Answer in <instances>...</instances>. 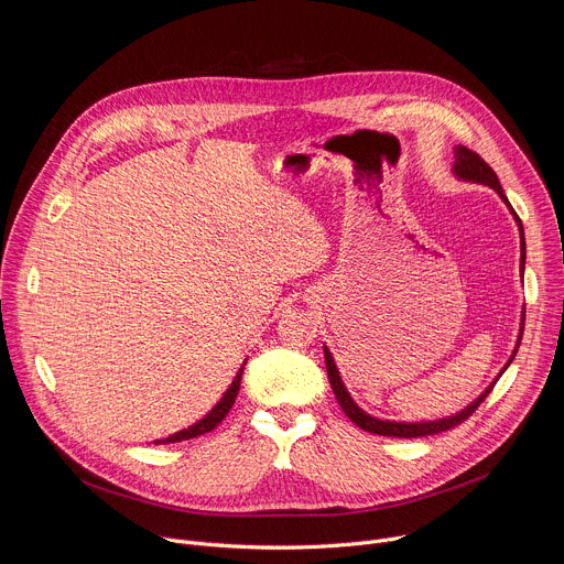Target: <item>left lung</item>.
<instances>
[{
    "mask_svg": "<svg viewBox=\"0 0 564 564\" xmlns=\"http://www.w3.org/2000/svg\"><path fill=\"white\" fill-rule=\"evenodd\" d=\"M453 153H455V163H453V176L457 178V181H464V183H475V185H485V187H491L500 198H502V203L509 207V212L513 214V220H516V225H518V231H520V272H524V259H527V243H524V227H522V223H520V218H518V214L513 212V207H511V203H509V198L505 196V189H502V185H500V181H498V176H496V172L485 163V160H481L475 151H470V149H466V147H462V144H455V149H453ZM522 324H520V333H518V341H516V348H513V352H511V357H509V361L505 364V368L498 372V377L481 390L468 406H464L459 413H455V415H448V417H440V420H424V422H394V420H381V417H375V415H370V413H366L357 401L352 399V394L348 392V388H346V383H344V379H341V372H339V368H337V361H335V357H333V352H330V348L324 344V355H326V370H328V379H330V386H333V390H335V394H337V401H339V406L344 409V413L359 426V429H364V431H368V433H375V435H386V437H424V435H435V433H442V431H448V429H453V426H457V424H462L464 420H468L473 413H475V409L481 404V401L487 399V394L494 390V386H496V381L502 377V372L511 366V361H513V357H516V352H518V348H520V341H522V330H524V314H522Z\"/></svg>",
    "mask_w": 564,
    "mask_h": 564,
    "instance_id": "obj_1",
    "label": "left lung"
}]
</instances>
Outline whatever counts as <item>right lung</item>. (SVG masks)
Wrapping results in <instances>:
<instances>
[{"label": "right lung", "instance_id": "add662e5", "mask_svg": "<svg viewBox=\"0 0 564 564\" xmlns=\"http://www.w3.org/2000/svg\"><path fill=\"white\" fill-rule=\"evenodd\" d=\"M248 361V359H246ZM246 361H243V366L238 368V372H236V377L231 379V383H229V388L223 392V397L216 401L214 404V409L207 413V415H203L198 422H194L192 426H187V429H183V431H178V433H174V435H170V437H163V440H155V444H170V442H183V440H192V437H198V435H205V433H209V431H214L223 420H225V415L229 413V409H231V404L236 401V394H238V388H240V375H243V368H246Z\"/></svg>", "mask_w": 564, "mask_h": 564}]
</instances>
